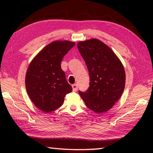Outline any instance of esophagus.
Instances as JSON below:
<instances>
[{"label":"esophagus","instance_id":"esophagus-1","mask_svg":"<svg viewBox=\"0 0 153 153\" xmlns=\"http://www.w3.org/2000/svg\"><path fill=\"white\" fill-rule=\"evenodd\" d=\"M72 88H73L74 92H76L77 89H78V86H77V84H73L72 85Z\"/></svg>","mask_w":153,"mask_h":153}]
</instances>
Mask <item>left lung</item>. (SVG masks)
Here are the masks:
<instances>
[{
  "label": "left lung",
  "instance_id": "obj_1",
  "mask_svg": "<svg viewBox=\"0 0 153 153\" xmlns=\"http://www.w3.org/2000/svg\"><path fill=\"white\" fill-rule=\"evenodd\" d=\"M77 48L86 64L90 86L79 91L87 107L97 113L108 111L122 95L126 84L124 67L111 48L92 38L77 43Z\"/></svg>",
  "mask_w": 153,
  "mask_h": 153
}]
</instances>
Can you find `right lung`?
I'll return each mask as SVG.
<instances>
[{
  "label": "right lung",
  "instance_id": "1",
  "mask_svg": "<svg viewBox=\"0 0 153 153\" xmlns=\"http://www.w3.org/2000/svg\"><path fill=\"white\" fill-rule=\"evenodd\" d=\"M75 45L67 40L54 41L46 46L31 61L25 76L27 94L36 107L45 113L57 109L65 97L72 91L61 63Z\"/></svg>",
  "mask_w": 153,
  "mask_h": 153
}]
</instances>
